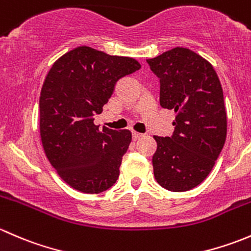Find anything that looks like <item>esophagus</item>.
Returning <instances> with one entry per match:
<instances>
[{
  "mask_svg": "<svg viewBox=\"0 0 251 251\" xmlns=\"http://www.w3.org/2000/svg\"><path fill=\"white\" fill-rule=\"evenodd\" d=\"M143 137V135H142V133H138V132H136V131H133L132 132V138L133 140H140V138H142Z\"/></svg>",
  "mask_w": 251,
  "mask_h": 251,
  "instance_id": "obj_1",
  "label": "esophagus"
}]
</instances>
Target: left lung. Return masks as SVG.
<instances>
[{
    "mask_svg": "<svg viewBox=\"0 0 251 251\" xmlns=\"http://www.w3.org/2000/svg\"><path fill=\"white\" fill-rule=\"evenodd\" d=\"M147 63L160 80V105L176 113L173 136H154V177L168 191H189L211 173L226 141L221 82L212 65L188 48H173Z\"/></svg>",
    "mask_w": 251,
    "mask_h": 251,
    "instance_id": "8db88e82",
    "label": "left lung"
}]
</instances>
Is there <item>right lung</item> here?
<instances>
[{"mask_svg":"<svg viewBox=\"0 0 251 251\" xmlns=\"http://www.w3.org/2000/svg\"><path fill=\"white\" fill-rule=\"evenodd\" d=\"M141 69L130 57L81 46L55 60L40 96V135L60 178L87 194L110 188L132 135L95 125L119 78Z\"/></svg>","mask_w":251,"mask_h":251,"instance_id":"add662e5","label":"right lung"}]
</instances>
